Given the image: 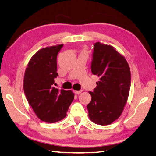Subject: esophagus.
I'll return each instance as SVG.
<instances>
[{
	"mask_svg": "<svg viewBox=\"0 0 156 156\" xmlns=\"http://www.w3.org/2000/svg\"><path fill=\"white\" fill-rule=\"evenodd\" d=\"M81 91H81V90H80V91H75L74 92H75V94H79L81 93Z\"/></svg>",
	"mask_w": 156,
	"mask_h": 156,
	"instance_id": "obj_1",
	"label": "esophagus"
}]
</instances>
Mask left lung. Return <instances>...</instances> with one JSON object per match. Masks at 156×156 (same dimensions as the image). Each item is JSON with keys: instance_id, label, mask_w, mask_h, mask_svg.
<instances>
[{"instance_id": "1", "label": "left lung", "mask_w": 156, "mask_h": 156, "mask_svg": "<svg viewBox=\"0 0 156 156\" xmlns=\"http://www.w3.org/2000/svg\"><path fill=\"white\" fill-rule=\"evenodd\" d=\"M91 71L100 80L87 108L92 122L108 125L118 119L128 99L131 71L125 57L110 45L96 42L92 52Z\"/></svg>"}]
</instances>
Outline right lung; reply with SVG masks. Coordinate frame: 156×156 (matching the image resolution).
I'll list each match as a JSON object with an SVG mask.
<instances>
[{
	"mask_svg": "<svg viewBox=\"0 0 156 156\" xmlns=\"http://www.w3.org/2000/svg\"><path fill=\"white\" fill-rule=\"evenodd\" d=\"M63 44L40 49L31 57L25 72L23 90L28 102L42 121L53 123L65 118L74 99L72 91L55 85L56 58Z\"/></svg>",
	"mask_w": 156,
	"mask_h": 156,
	"instance_id": "add662e5",
	"label": "right lung"
}]
</instances>
